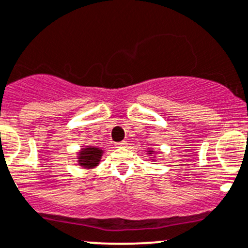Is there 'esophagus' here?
Returning a JSON list of instances; mask_svg holds the SVG:
<instances>
[{
	"label": "esophagus",
	"mask_w": 248,
	"mask_h": 248,
	"mask_svg": "<svg viewBox=\"0 0 248 248\" xmlns=\"http://www.w3.org/2000/svg\"><path fill=\"white\" fill-rule=\"evenodd\" d=\"M115 145H116V148H124V146H127V143L124 140V141H120V143L115 144Z\"/></svg>",
	"instance_id": "esophagus-1"
}]
</instances>
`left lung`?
<instances>
[{
  "instance_id": "left-lung-1",
  "label": "left lung",
  "mask_w": 248,
  "mask_h": 248,
  "mask_svg": "<svg viewBox=\"0 0 248 248\" xmlns=\"http://www.w3.org/2000/svg\"><path fill=\"white\" fill-rule=\"evenodd\" d=\"M153 153H154L153 149H149V150H148V154H149V155H151V154H153ZM153 160H154V158H153Z\"/></svg>"
}]
</instances>
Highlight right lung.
I'll return each mask as SVG.
<instances>
[{"label": "right lung", "mask_w": 248, "mask_h": 248, "mask_svg": "<svg viewBox=\"0 0 248 248\" xmlns=\"http://www.w3.org/2000/svg\"><path fill=\"white\" fill-rule=\"evenodd\" d=\"M103 154H104V150L97 146H83L78 154V163L82 168L92 170L99 165Z\"/></svg>", "instance_id": "1"}]
</instances>
